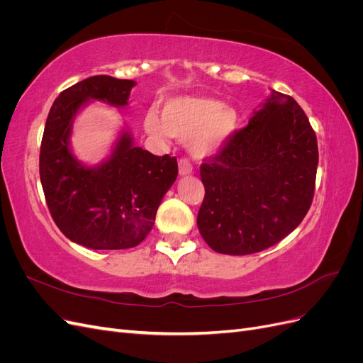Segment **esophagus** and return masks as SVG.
Wrapping results in <instances>:
<instances>
[{"label": "esophagus", "instance_id": "obj_1", "mask_svg": "<svg viewBox=\"0 0 363 363\" xmlns=\"http://www.w3.org/2000/svg\"><path fill=\"white\" fill-rule=\"evenodd\" d=\"M179 172L180 175H189L192 174V164L188 159H182L179 162Z\"/></svg>", "mask_w": 363, "mask_h": 363}]
</instances>
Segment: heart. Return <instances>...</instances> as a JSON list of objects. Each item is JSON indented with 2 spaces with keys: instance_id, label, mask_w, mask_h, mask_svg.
I'll list each match as a JSON object with an SVG mask.
<instances>
[{
  "instance_id": "obj_1",
  "label": "heart",
  "mask_w": 363,
  "mask_h": 363,
  "mask_svg": "<svg viewBox=\"0 0 363 363\" xmlns=\"http://www.w3.org/2000/svg\"><path fill=\"white\" fill-rule=\"evenodd\" d=\"M144 128L157 140L172 136L191 139V155L204 160L227 147L238 128V113L212 98L177 96L163 106L162 118L150 111L144 118Z\"/></svg>"
}]
</instances>
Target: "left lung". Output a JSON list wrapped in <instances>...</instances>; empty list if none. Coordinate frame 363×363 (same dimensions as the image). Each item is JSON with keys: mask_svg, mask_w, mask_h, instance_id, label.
<instances>
[{"mask_svg": "<svg viewBox=\"0 0 363 363\" xmlns=\"http://www.w3.org/2000/svg\"><path fill=\"white\" fill-rule=\"evenodd\" d=\"M318 144L303 108L272 91L245 128L201 164L206 195L196 225L221 255L244 256L276 245L311 208Z\"/></svg>", "mask_w": 363, "mask_h": 363, "instance_id": "obj_1", "label": "left lung"}]
</instances>
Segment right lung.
<instances>
[{
	"mask_svg": "<svg viewBox=\"0 0 363 363\" xmlns=\"http://www.w3.org/2000/svg\"><path fill=\"white\" fill-rule=\"evenodd\" d=\"M133 86L111 75L79 82L56 98L43 130L39 172L50 213L65 236L86 248L139 245L177 179V159L136 147L127 128L101 163L87 167L74 156L71 133L80 108L91 100L125 107Z\"/></svg>",
	"mask_w": 363,
	"mask_h": 363,
	"instance_id": "1",
	"label": "right lung"
}]
</instances>
